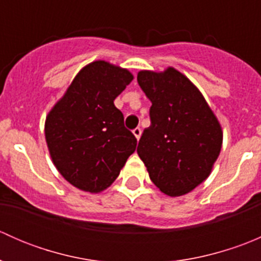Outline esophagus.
Returning <instances> with one entry per match:
<instances>
[{
    "label": "esophagus",
    "instance_id": "esophagus-1",
    "mask_svg": "<svg viewBox=\"0 0 261 261\" xmlns=\"http://www.w3.org/2000/svg\"><path fill=\"white\" fill-rule=\"evenodd\" d=\"M133 134H134V135H135V138L138 139V140H139V139H140V136H141V128H140V127L134 128V130H133Z\"/></svg>",
    "mask_w": 261,
    "mask_h": 261
}]
</instances>
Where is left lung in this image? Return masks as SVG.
Wrapping results in <instances>:
<instances>
[{
    "mask_svg": "<svg viewBox=\"0 0 261 261\" xmlns=\"http://www.w3.org/2000/svg\"><path fill=\"white\" fill-rule=\"evenodd\" d=\"M138 83L151 101V125L139 141V156L163 193L183 196L211 173L222 145L220 122L197 87L174 68L141 70Z\"/></svg>",
    "mask_w": 261,
    "mask_h": 261,
    "instance_id": "obj_1",
    "label": "left lung"
}]
</instances>
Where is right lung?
I'll return each mask as SVG.
<instances>
[{"label": "right lung", "mask_w": 261, "mask_h": 261, "mask_svg": "<svg viewBox=\"0 0 261 261\" xmlns=\"http://www.w3.org/2000/svg\"><path fill=\"white\" fill-rule=\"evenodd\" d=\"M133 80L127 69L105 60L91 63L46 116L45 139L53 163L82 191L98 193L111 186L135 151L138 140L114 103Z\"/></svg>", "instance_id": "1"}]
</instances>
